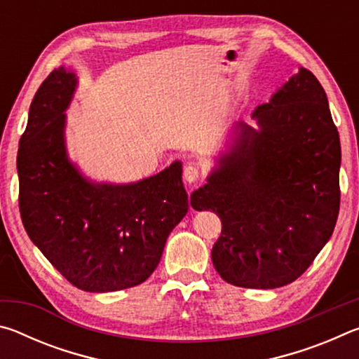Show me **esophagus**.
<instances>
[{"instance_id": "obj_1", "label": "esophagus", "mask_w": 359, "mask_h": 359, "mask_svg": "<svg viewBox=\"0 0 359 359\" xmlns=\"http://www.w3.org/2000/svg\"><path fill=\"white\" fill-rule=\"evenodd\" d=\"M199 177H201V172H199V169L196 165H187L184 169V179L187 184H194V182H198Z\"/></svg>"}]
</instances>
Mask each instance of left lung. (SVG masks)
<instances>
[{"instance_id":"obj_1","label":"left lung","mask_w":359,"mask_h":359,"mask_svg":"<svg viewBox=\"0 0 359 359\" xmlns=\"http://www.w3.org/2000/svg\"><path fill=\"white\" fill-rule=\"evenodd\" d=\"M245 121L231 126L193 209L222 218L212 263L223 280L272 290L294 282L339 215L340 141L327 98L299 68Z\"/></svg>"}]
</instances>
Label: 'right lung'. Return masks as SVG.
<instances>
[{
    "instance_id": "add662e5",
    "label": "right lung",
    "mask_w": 359,
    "mask_h": 359,
    "mask_svg": "<svg viewBox=\"0 0 359 359\" xmlns=\"http://www.w3.org/2000/svg\"><path fill=\"white\" fill-rule=\"evenodd\" d=\"M79 79L60 66L36 92L19 142V205L29 239L74 287L107 293L147 280L188 212L182 163L131 184L95 182L66 150Z\"/></svg>"
}]
</instances>
